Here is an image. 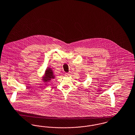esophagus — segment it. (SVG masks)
I'll return each mask as SVG.
<instances>
[{"mask_svg":"<svg viewBox=\"0 0 135 135\" xmlns=\"http://www.w3.org/2000/svg\"><path fill=\"white\" fill-rule=\"evenodd\" d=\"M69 75H70V74L68 73H66L65 74V76H66V77H68V76H69Z\"/></svg>","mask_w":135,"mask_h":135,"instance_id":"obj_1","label":"esophagus"}]
</instances>
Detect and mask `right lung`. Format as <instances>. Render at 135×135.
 Wrapping results in <instances>:
<instances>
[{"instance_id": "add662e5", "label": "right lung", "mask_w": 135, "mask_h": 135, "mask_svg": "<svg viewBox=\"0 0 135 135\" xmlns=\"http://www.w3.org/2000/svg\"><path fill=\"white\" fill-rule=\"evenodd\" d=\"M56 78L55 75L52 69L50 67H47L44 72V75L42 78V81L46 85L48 82H49L52 79H54Z\"/></svg>"}]
</instances>
